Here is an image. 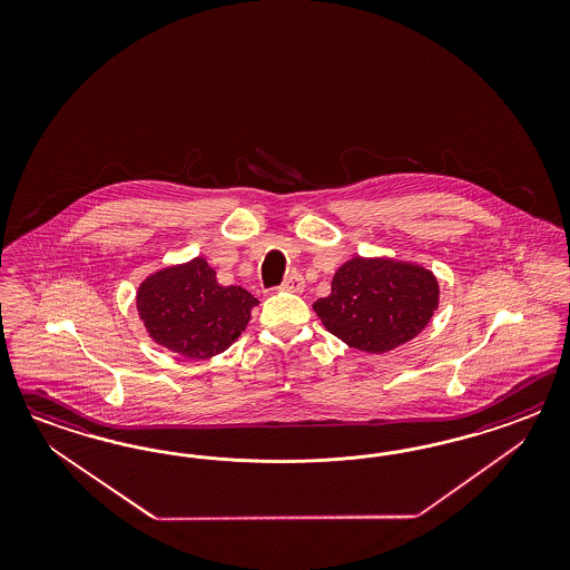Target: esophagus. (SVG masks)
<instances>
[{
  "label": "esophagus",
  "mask_w": 570,
  "mask_h": 570,
  "mask_svg": "<svg viewBox=\"0 0 570 570\" xmlns=\"http://www.w3.org/2000/svg\"><path fill=\"white\" fill-rule=\"evenodd\" d=\"M279 288L288 291V293H303L305 291V279H303L301 274H291V276L282 282Z\"/></svg>",
  "instance_id": "34e87169"
}]
</instances>
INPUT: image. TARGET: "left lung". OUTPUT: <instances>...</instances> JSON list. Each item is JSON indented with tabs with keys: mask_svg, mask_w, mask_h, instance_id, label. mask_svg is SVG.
Instances as JSON below:
<instances>
[{
	"mask_svg": "<svg viewBox=\"0 0 570 570\" xmlns=\"http://www.w3.org/2000/svg\"><path fill=\"white\" fill-rule=\"evenodd\" d=\"M439 307V282L417 263L353 257L313 303L322 324L357 351L386 353L415 338Z\"/></svg>",
	"mask_w": 570,
	"mask_h": 570,
	"instance_id": "8db88e82",
	"label": "left lung"
}]
</instances>
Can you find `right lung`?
<instances>
[{
    "label": "right lung",
    "mask_w": 570,
    "mask_h": 570,
    "mask_svg": "<svg viewBox=\"0 0 570 570\" xmlns=\"http://www.w3.org/2000/svg\"><path fill=\"white\" fill-rule=\"evenodd\" d=\"M205 257L163 267L139 284L136 307L156 345L190 360L224 353L259 303L240 286H222Z\"/></svg>",
    "instance_id": "obj_1"
}]
</instances>
